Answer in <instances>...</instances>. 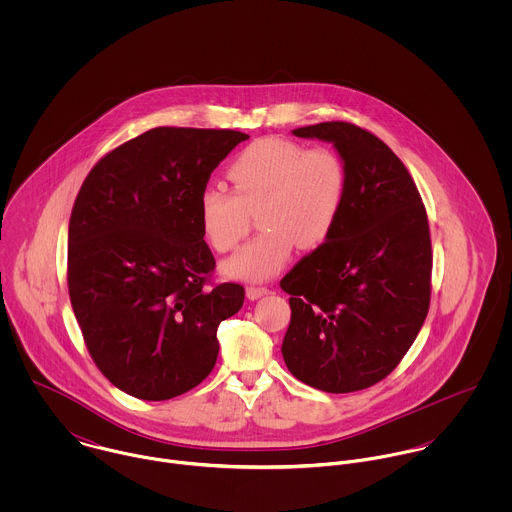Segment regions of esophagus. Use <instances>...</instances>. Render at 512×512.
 Instances as JSON below:
<instances>
[{
    "label": "esophagus",
    "instance_id": "1",
    "mask_svg": "<svg viewBox=\"0 0 512 512\" xmlns=\"http://www.w3.org/2000/svg\"><path fill=\"white\" fill-rule=\"evenodd\" d=\"M270 293V290L268 288H254V286H248L246 288V297L248 299H260V297H264V295H268Z\"/></svg>",
    "mask_w": 512,
    "mask_h": 512
}]
</instances>
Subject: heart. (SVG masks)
<instances>
[{
    "label": "heart",
    "instance_id": "obj_1",
    "mask_svg": "<svg viewBox=\"0 0 512 512\" xmlns=\"http://www.w3.org/2000/svg\"><path fill=\"white\" fill-rule=\"evenodd\" d=\"M234 195L209 187L199 199L203 234L217 252L238 246L248 215L258 207L264 230L222 264L228 278L266 282L292 256L293 246L311 250L335 230L347 197L341 157L325 147L305 149L286 138H260L228 165Z\"/></svg>",
    "mask_w": 512,
    "mask_h": 512
}]
</instances>
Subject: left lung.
<instances>
[{
    "instance_id": "8db88e82",
    "label": "left lung",
    "mask_w": 512,
    "mask_h": 512,
    "mask_svg": "<svg viewBox=\"0 0 512 512\" xmlns=\"http://www.w3.org/2000/svg\"><path fill=\"white\" fill-rule=\"evenodd\" d=\"M293 136L333 144L347 197L331 236L280 282L292 295L282 355L293 376L317 390L357 392L398 366L426 321L428 215L404 163L370 132L323 122Z\"/></svg>"
}]
</instances>
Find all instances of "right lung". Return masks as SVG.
Returning <instances> with one entry per match:
<instances>
[{
    "instance_id": "1",
    "label": "right lung",
    "mask_w": 512,
    "mask_h": 512,
    "mask_svg": "<svg viewBox=\"0 0 512 512\" xmlns=\"http://www.w3.org/2000/svg\"><path fill=\"white\" fill-rule=\"evenodd\" d=\"M248 140L234 130L153 128L102 157L69 222V295L88 353L120 390L169 400L201 384L217 329L244 303L209 286L215 258L199 199L220 161Z\"/></svg>"
}]
</instances>
